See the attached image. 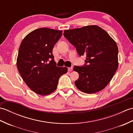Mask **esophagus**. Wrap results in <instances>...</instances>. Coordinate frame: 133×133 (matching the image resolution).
I'll return each instance as SVG.
<instances>
[{
    "instance_id": "obj_1",
    "label": "esophagus",
    "mask_w": 133,
    "mask_h": 133,
    "mask_svg": "<svg viewBox=\"0 0 133 133\" xmlns=\"http://www.w3.org/2000/svg\"><path fill=\"white\" fill-rule=\"evenodd\" d=\"M72 69H73L72 67H69V68H68V70H69V71H71L72 70Z\"/></svg>"
}]
</instances>
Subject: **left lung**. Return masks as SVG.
<instances>
[{"label": "left lung", "instance_id": "obj_1", "mask_svg": "<svg viewBox=\"0 0 133 133\" xmlns=\"http://www.w3.org/2000/svg\"><path fill=\"white\" fill-rule=\"evenodd\" d=\"M63 35L80 56L86 55L82 66H74L79 78L75 84L81 91L93 94L103 90L118 67V49L108 33L98 26L64 30Z\"/></svg>", "mask_w": 133, "mask_h": 133}]
</instances>
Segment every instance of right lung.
I'll return each instance as SVG.
<instances>
[{
	"instance_id": "right-lung-1",
	"label": "right lung",
	"mask_w": 133,
	"mask_h": 133,
	"mask_svg": "<svg viewBox=\"0 0 133 133\" xmlns=\"http://www.w3.org/2000/svg\"><path fill=\"white\" fill-rule=\"evenodd\" d=\"M62 31L40 28L29 34L20 45L17 58L18 71L28 87L36 94L46 95L57 87L67 67L56 66L52 49Z\"/></svg>"
}]
</instances>
